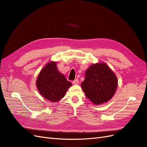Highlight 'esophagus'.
Returning a JSON list of instances; mask_svg holds the SVG:
<instances>
[{"instance_id":"1","label":"esophagus","mask_w":147,"mask_h":147,"mask_svg":"<svg viewBox=\"0 0 147 147\" xmlns=\"http://www.w3.org/2000/svg\"><path fill=\"white\" fill-rule=\"evenodd\" d=\"M72 83L73 84H77L78 83V80L77 79H76V80H75L72 81Z\"/></svg>"}]
</instances>
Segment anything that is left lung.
<instances>
[{
    "label": "left lung",
    "mask_w": 147,
    "mask_h": 147,
    "mask_svg": "<svg viewBox=\"0 0 147 147\" xmlns=\"http://www.w3.org/2000/svg\"><path fill=\"white\" fill-rule=\"evenodd\" d=\"M81 86L87 98L94 104L99 105L112 98L118 86V80L105 63H96L86 70Z\"/></svg>",
    "instance_id": "1"
}]
</instances>
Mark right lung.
Here are the masks:
<instances>
[{
  "label": "right lung",
  "instance_id": "1",
  "mask_svg": "<svg viewBox=\"0 0 147 147\" xmlns=\"http://www.w3.org/2000/svg\"><path fill=\"white\" fill-rule=\"evenodd\" d=\"M38 90L44 98L56 102L63 99L72 83L57 68L56 63L50 62L41 70L36 82Z\"/></svg>",
  "mask_w": 147,
  "mask_h": 147
}]
</instances>
